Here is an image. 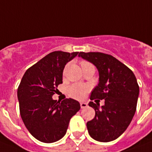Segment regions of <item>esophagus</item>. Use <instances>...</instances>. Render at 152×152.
<instances>
[{"instance_id": "obj_1", "label": "esophagus", "mask_w": 152, "mask_h": 152, "mask_svg": "<svg viewBox=\"0 0 152 152\" xmlns=\"http://www.w3.org/2000/svg\"><path fill=\"white\" fill-rule=\"evenodd\" d=\"M80 106H81V109H85L88 106V105L86 102H80Z\"/></svg>"}]
</instances>
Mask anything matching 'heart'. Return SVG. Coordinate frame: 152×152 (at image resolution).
Returning a JSON list of instances; mask_svg holds the SVG:
<instances>
[{"label":"heart","instance_id":"heart-1","mask_svg":"<svg viewBox=\"0 0 152 152\" xmlns=\"http://www.w3.org/2000/svg\"><path fill=\"white\" fill-rule=\"evenodd\" d=\"M87 64H89V63L86 61H83L81 63L82 66L87 65ZM89 90V88L88 86L84 85V84L76 83L72 84V86L69 87L68 89H67V92H68L69 96H71L72 98L81 100L85 98Z\"/></svg>","mask_w":152,"mask_h":152}]
</instances>
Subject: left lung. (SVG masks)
Here are the masks:
<instances>
[{
  "mask_svg": "<svg viewBox=\"0 0 152 152\" xmlns=\"http://www.w3.org/2000/svg\"><path fill=\"white\" fill-rule=\"evenodd\" d=\"M79 56L90 62L99 72V83L90 99H105V105L90 102L94 118L86 123L93 139L109 142L118 138L131 123L139 94V86L132 71L116 58L99 52H80Z\"/></svg>",
  "mask_w": 152,
  "mask_h": 152,
  "instance_id": "left-lung-1",
  "label": "left lung"
}]
</instances>
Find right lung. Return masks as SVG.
Listing matches in <instances>:
<instances>
[{
	"label": "right lung",
	"mask_w": 152,
	"mask_h": 152,
	"mask_svg": "<svg viewBox=\"0 0 152 152\" xmlns=\"http://www.w3.org/2000/svg\"><path fill=\"white\" fill-rule=\"evenodd\" d=\"M72 53L54 51L25 72L18 89L21 118L30 133L39 142L52 143L61 139L69 120L80 109L72 99H53L56 87L63 83L66 64L76 57Z\"/></svg>",
	"instance_id": "1"
}]
</instances>
